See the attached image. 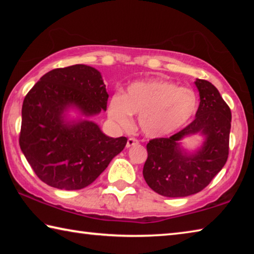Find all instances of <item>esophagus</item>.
Here are the masks:
<instances>
[{"label":"esophagus","instance_id":"obj_1","mask_svg":"<svg viewBox=\"0 0 254 254\" xmlns=\"http://www.w3.org/2000/svg\"><path fill=\"white\" fill-rule=\"evenodd\" d=\"M139 143V140L135 139V137H128L127 139V147H132V145L137 144Z\"/></svg>","mask_w":254,"mask_h":254}]
</instances>
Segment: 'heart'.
<instances>
[{
  "label": "heart",
  "mask_w": 254,
  "mask_h": 254,
  "mask_svg": "<svg viewBox=\"0 0 254 254\" xmlns=\"http://www.w3.org/2000/svg\"><path fill=\"white\" fill-rule=\"evenodd\" d=\"M198 109V97L192 89L171 81H137L124 95L117 94L109 105V115L123 127L132 122V113L140 115V127L150 136L170 134L190 121Z\"/></svg>",
  "instance_id": "obj_1"
}]
</instances>
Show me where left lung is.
<instances>
[{"instance_id": "left-lung-1", "label": "left lung", "mask_w": 254, "mask_h": 254, "mask_svg": "<svg viewBox=\"0 0 254 254\" xmlns=\"http://www.w3.org/2000/svg\"><path fill=\"white\" fill-rule=\"evenodd\" d=\"M199 106L195 120L169 137H156L147 144L148 158L143 177L148 186L166 197H186L208 186L229 158L232 114L215 86L196 79ZM203 132L206 141L195 155H184L178 141L184 136Z\"/></svg>"}]
</instances>
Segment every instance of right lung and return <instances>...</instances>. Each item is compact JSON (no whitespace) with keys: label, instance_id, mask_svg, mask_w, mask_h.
Returning a JSON list of instances; mask_svg holds the SVG:
<instances>
[{"label":"right lung","instance_id":"obj_1","mask_svg":"<svg viewBox=\"0 0 254 254\" xmlns=\"http://www.w3.org/2000/svg\"><path fill=\"white\" fill-rule=\"evenodd\" d=\"M107 100L100 71L86 65L56 68L30 89L22 105L19 143L41 182L78 190L91 185L122 151L126 136H107L91 121L64 122L68 106L91 117L106 111Z\"/></svg>","mask_w":254,"mask_h":254}]
</instances>
